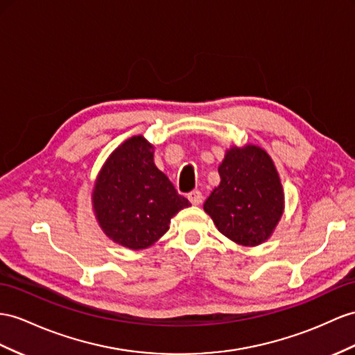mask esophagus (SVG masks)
Here are the masks:
<instances>
[{"instance_id":"1","label":"esophagus","mask_w":355,"mask_h":355,"mask_svg":"<svg viewBox=\"0 0 355 355\" xmlns=\"http://www.w3.org/2000/svg\"><path fill=\"white\" fill-rule=\"evenodd\" d=\"M187 199L190 202H192L193 205H199L202 202V193L199 192V190H193V192H190L187 195Z\"/></svg>"}]
</instances>
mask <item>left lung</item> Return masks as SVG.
I'll return each instance as SVG.
<instances>
[{
  "mask_svg": "<svg viewBox=\"0 0 355 355\" xmlns=\"http://www.w3.org/2000/svg\"><path fill=\"white\" fill-rule=\"evenodd\" d=\"M220 184L204 204L216 228L231 241L266 243L285 211V193L275 162L258 145H232L219 165Z\"/></svg>",
  "mask_w": 355,
  "mask_h": 355,
  "instance_id": "8db88e82",
  "label": "left lung"
}]
</instances>
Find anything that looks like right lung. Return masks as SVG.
Wrapping results in <instances>:
<instances>
[{"label": "right lung", "mask_w": 355, "mask_h": 355, "mask_svg": "<svg viewBox=\"0 0 355 355\" xmlns=\"http://www.w3.org/2000/svg\"><path fill=\"white\" fill-rule=\"evenodd\" d=\"M91 204L106 237L132 250L150 248L166 234L172 217L190 207L154 165V145L142 135L109 154L96 177Z\"/></svg>", "instance_id": "right-lung-1"}]
</instances>
